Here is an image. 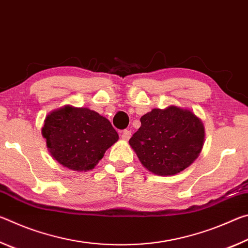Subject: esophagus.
Returning a JSON list of instances; mask_svg holds the SVG:
<instances>
[{"instance_id": "obj_1", "label": "esophagus", "mask_w": 248, "mask_h": 248, "mask_svg": "<svg viewBox=\"0 0 248 248\" xmlns=\"http://www.w3.org/2000/svg\"><path fill=\"white\" fill-rule=\"evenodd\" d=\"M130 138H131V131H129V130H124L123 133H121V139L128 141Z\"/></svg>"}]
</instances>
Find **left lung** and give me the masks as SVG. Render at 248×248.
<instances>
[{"mask_svg": "<svg viewBox=\"0 0 248 248\" xmlns=\"http://www.w3.org/2000/svg\"><path fill=\"white\" fill-rule=\"evenodd\" d=\"M129 144L141 164L158 176H173L194 163L204 143L202 120L188 108L170 105L141 117Z\"/></svg>", "mask_w": 248, "mask_h": 248, "instance_id": "left-lung-1", "label": "left lung"}]
</instances>
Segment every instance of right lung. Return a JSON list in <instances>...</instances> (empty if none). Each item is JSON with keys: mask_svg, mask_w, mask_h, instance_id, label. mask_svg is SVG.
Returning a JSON list of instances; mask_svg holds the SVG:
<instances>
[{"mask_svg": "<svg viewBox=\"0 0 248 248\" xmlns=\"http://www.w3.org/2000/svg\"><path fill=\"white\" fill-rule=\"evenodd\" d=\"M41 134L51 156L74 171L93 170L119 139L106 117L90 108L72 105L48 114Z\"/></svg>", "mask_w": 248, "mask_h": 248, "instance_id": "right-lung-1", "label": "right lung"}]
</instances>
